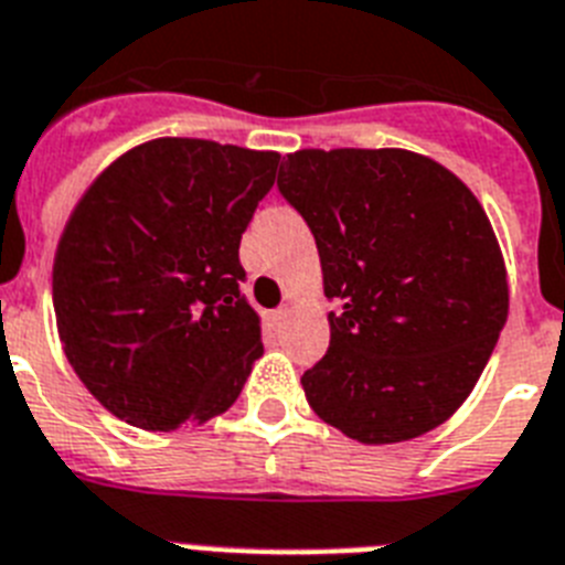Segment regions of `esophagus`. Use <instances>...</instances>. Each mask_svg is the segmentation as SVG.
I'll use <instances>...</instances> for the list:
<instances>
[{"label": "esophagus", "mask_w": 565, "mask_h": 565, "mask_svg": "<svg viewBox=\"0 0 565 565\" xmlns=\"http://www.w3.org/2000/svg\"><path fill=\"white\" fill-rule=\"evenodd\" d=\"M269 319H273V324L281 327L284 321L290 319V307H278V310H273V316H269Z\"/></svg>", "instance_id": "esophagus-1"}]
</instances>
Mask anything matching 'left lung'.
<instances>
[{"mask_svg":"<svg viewBox=\"0 0 565 565\" xmlns=\"http://www.w3.org/2000/svg\"><path fill=\"white\" fill-rule=\"evenodd\" d=\"M278 189L339 305L324 359L301 376L319 419L364 445L451 419L509 319L500 244L471 189L405 149H301Z\"/></svg>","mask_w":565,"mask_h":565,"instance_id":"left-lung-1","label":"left lung"}]
</instances>
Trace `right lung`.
Listing matches in <instances>:
<instances>
[{"label": "right lung", "instance_id": "right-lung-1", "mask_svg": "<svg viewBox=\"0 0 565 565\" xmlns=\"http://www.w3.org/2000/svg\"><path fill=\"white\" fill-rule=\"evenodd\" d=\"M278 151L158 137L85 189L54 255V312L71 367L143 430L224 414L260 353L238 246L273 189Z\"/></svg>", "mask_w": 565, "mask_h": 565}]
</instances>
